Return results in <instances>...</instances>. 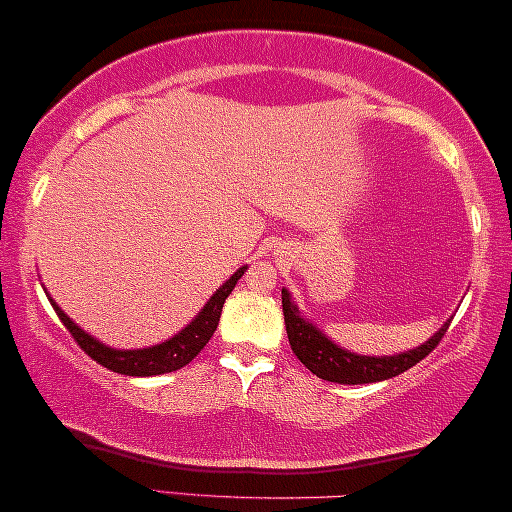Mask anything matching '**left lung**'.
<instances>
[{
    "mask_svg": "<svg viewBox=\"0 0 512 512\" xmlns=\"http://www.w3.org/2000/svg\"><path fill=\"white\" fill-rule=\"evenodd\" d=\"M282 310L289 345L293 354L298 356V361L307 370H312L314 375L321 377V380L338 384H370L405 373V370L433 352V347L438 345L452 321L447 319L424 345L408 349V352L391 356H366L335 345L317 324H312L310 319L303 317V312L298 310V305L293 303L291 293L286 289H282Z\"/></svg>",
    "mask_w": 512,
    "mask_h": 512,
    "instance_id": "obj_1",
    "label": "left lung"
}]
</instances>
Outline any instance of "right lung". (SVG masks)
I'll list each match as a JSON object with an SVG mask.
<instances>
[{
	"instance_id": "obj_1",
	"label": "right lung",
	"mask_w": 512,
	"mask_h": 512,
	"mask_svg": "<svg viewBox=\"0 0 512 512\" xmlns=\"http://www.w3.org/2000/svg\"><path fill=\"white\" fill-rule=\"evenodd\" d=\"M244 272H247V265H242L233 277L226 279V282L212 293V298L207 300L205 307H202L177 335H172V338H167L165 342H158V345L142 349H114L104 345V342L83 331L81 326H76L74 321L60 310L58 303H55L51 296H48V300H51L53 310L60 317L62 324H65L67 331L74 335V340L79 342V347L90 356V359L97 361L104 368L114 370L118 375L153 377L188 366V363L202 352V347L207 345L209 338H212L216 331V326H219L223 303H226L230 291L235 289L237 279H240Z\"/></svg>"
}]
</instances>
